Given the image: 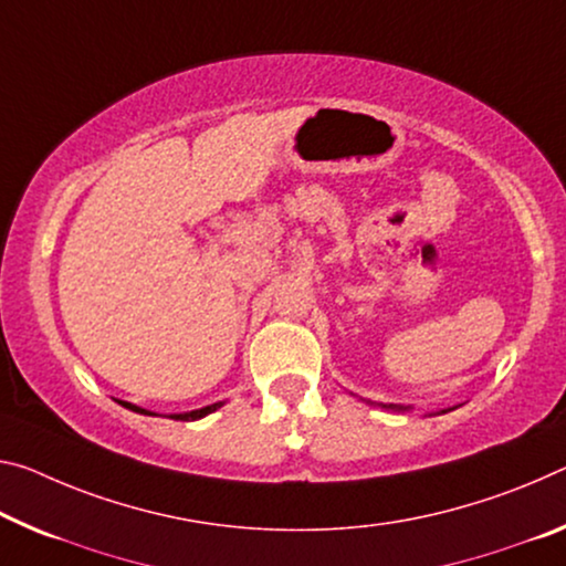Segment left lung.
<instances>
[{
	"mask_svg": "<svg viewBox=\"0 0 566 566\" xmlns=\"http://www.w3.org/2000/svg\"><path fill=\"white\" fill-rule=\"evenodd\" d=\"M385 408H390V410H406L402 406H385ZM446 412V410H443Z\"/></svg>",
	"mask_w": 566,
	"mask_h": 566,
	"instance_id": "1",
	"label": "left lung"
}]
</instances>
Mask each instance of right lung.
Instances as JSON below:
<instances>
[{"mask_svg": "<svg viewBox=\"0 0 566 566\" xmlns=\"http://www.w3.org/2000/svg\"><path fill=\"white\" fill-rule=\"evenodd\" d=\"M123 408H128V410H133V412H140V416H156V412H150V410H146V408H138V406H133V402H125V400H118ZM223 402H213V406H206V408H199V410H188V412H174V416H168V418H174V420H199V418H203V416H209V412H213L217 408H221Z\"/></svg>", "mask_w": 566, "mask_h": 566, "instance_id": "add662e5", "label": "right lung"}]
</instances>
